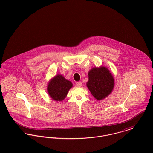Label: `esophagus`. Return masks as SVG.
<instances>
[{"label": "esophagus", "instance_id": "obj_1", "mask_svg": "<svg viewBox=\"0 0 153 153\" xmlns=\"http://www.w3.org/2000/svg\"><path fill=\"white\" fill-rule=\"evenodd\" d=\"M76 85H77V86H78V87H82V83L81 82H77L76 83Z\"/></svg>", "mask_w": 153, "mask_h": 153}]
</instances>
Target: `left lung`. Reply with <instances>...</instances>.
<instances>
[{
    "mask_svg": "<svg viewBox=\"0 0 153 153\" xmlns=\"http://www.w3.org/2000/svg\"><path fill=\"white\" fill-rule=\"evenodd\" d=\"M114 85L113 76L106 68H96L89 71L87 86L97 100H100L108 96Z\"/></svg>",
    "mask_w": 153,
    "mask_h": 153,
    "instance_id": "8db88e82",
    "label": "left lung"
}]
</instances>
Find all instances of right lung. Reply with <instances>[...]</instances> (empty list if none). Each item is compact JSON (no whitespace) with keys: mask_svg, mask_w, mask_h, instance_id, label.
Listing matches in <instances>:
<instances>
[{"mask_svg":"<svg viewBox=\"0 0 153 153\" xmlns=\"http://www.w3.org/2000/svg\"><path fill=\"white\" fill-rule=\"evenodd\" d=\"M72 83L62 75H57L52 79L48 86V91L51 99L56 101H62L67 96Z\"/></svg>","mask_w":153,"mask_h":153,"instance_id":"right-lung-1","label":"right lung"}]
</instances>
